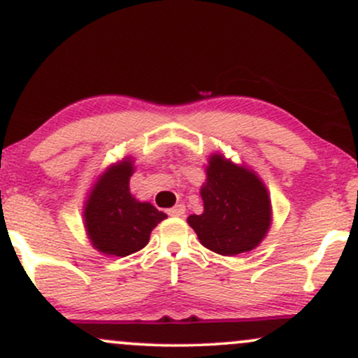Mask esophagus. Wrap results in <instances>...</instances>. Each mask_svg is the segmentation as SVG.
Returning <instances> with one entry per match:
<instances>
[{
    "instance_id": "34e87169",
    "label": "esophagus",
    "mask_w": 358,
    "mask_h": 358,
    "mask_svg": "<svg viewBox=\"0 0 358 358\" xmlns=\"http://www.w3.org/2000/svg\"><path fill=\"white\" fill-rule=\"evenodd\" d=\"M183 213H185V205H182V203L175 205L173 208H170V210H168V215H171V217H183Z\"/></svg>"
}]
</instances>
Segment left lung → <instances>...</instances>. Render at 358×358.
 Segmentation results:
<instances>
[{"label": "left lung", "instance_id": "obj_1", "mask_svg": "<svg viewBox=\"0 0 358 358\" xmlns=\"http://www.w3.org/2000/svg\"><path fill=\"white\" fill-rule=\"evenodd\" d=\"M205 175L200 187L203 212L187 219L200 244L220 256L256 249L273 222L271 196L261 176L222 153L208 156Z\"/></svg>", "mask_w": 358, "mask_h": 358}]
</instances>
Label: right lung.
Listing matches in <instances>:
<instances>
[{
    "mask_svg": "<svg viewBox=\"0 0 358 358\" xmlns=\"http://www.w3.org/2000/svg\"><path fill=\"white\" fill-rule=\"evenodd\" d=\"M133 156H124L97 176L84 202L85 234L92 248L106 256L126 257L141 250L151 231L166 219L150 202H139L129 190Z\"/></svg>",
    "mask_w": 358,
    "mask_h": 358,
    "instance_id": "add662e5",
    "label": "right lung"
}]
</instances>
